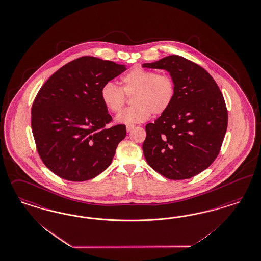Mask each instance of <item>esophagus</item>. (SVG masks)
Returning <instances> with one entry per match:
<instances>
[{"label": "esophagus", "instance_id": "34e87169", "mask_svg": "<svg viewBox=\"0 0 261 261\" xmlns=\"http://www.w3.org/2000/svg\"><path fill=\"white\" fill-rule=\"evenodd\" d=\"M135 128V126H126V132L128 133V132H130V130H133Z\"/></svg>", "mask_w": 261, "mask_h": 261}]
</instances>
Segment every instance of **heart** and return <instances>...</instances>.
Wrapping results in <instances>:
<instances>
[{
    "label": "heart",
    "mask_w": 261,
    "mask_h": 261,
    "mask_svg": "<svg viewBox=\"0 0 261 261\" xmlns=\"http://www.w3.org/2000/svg\"><path fill=\"white\" fill-rule=\"evenodd\" d=\"M122 87L108 81L100 89V99L112 112H119L132 97L133 107H127L116 116L117 123L133 126L143 123L151 114L161 115L171 106L175 97V84L168 74H158L154 70L135 68L121 79Z\"/></svg>",
    "instance_id": "b5f03b06"
}]
</instances>
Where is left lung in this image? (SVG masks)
I'll return each mask as SVG.
<instances>
[{"instance_id":"obj_1","label":"left lung","mask_w":261,"mask_h":261,"mask_svg":"<svg viewBox=\"0 0 261 261\" xmlns=\"http://www.w3.org/2000/svg\"><path fill=\"white\" fill-rule=\"evenodd\" d=\"M142 67L167 70L175 84L171 106L146 125L145 159L165 178H192L220 153L228 119L222 92L204 68L178 55Z\"/></svg>"}]
</instances>
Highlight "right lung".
<instances>
[{"instance_id": "obj_1", "label": "right lung", "mask_w": 261, "mask_h": 261, "mask_svg": "<svg viewBox=\"0 0 261 261\" xmlns=\"http://www.w3.org/2000/svg\"><path fill=\"white\" fill-rule=\"evenodd\" d=\"M126 69L84 56L58 69L39 89L31 126L39 156L53 173L82 182L110 165L126 129L125 125L107 127L112 117L100 99V89Z\"/></svg>"}]
</instances>
